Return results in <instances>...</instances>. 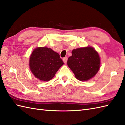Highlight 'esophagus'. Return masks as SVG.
I'll list each match as a JSON object with an SVG mask.
<instances>
[{"instance_id": "esophagus-1", "label": "esophagus", "mask_w": 125, "mask_h": 125, "mask_svg": "<svg viewBox=\"0 0 125 125\" xmlns=\"http://www.w3.org/2000/svg\"><path fill=\"white\" fill-rule=\"evenodd\" d=\"M67 60H68V58L67 57H65L63 58V62L64 63H67Z\"/></svg>"}]
</instances>
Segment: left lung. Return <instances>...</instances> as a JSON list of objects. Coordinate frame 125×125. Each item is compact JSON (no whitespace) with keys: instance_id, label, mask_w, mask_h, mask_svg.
Instances as JSON below:
<instances>
[{"instance_id":"obj_1","label":"left lung","mask_w":125,"mask_h":125,"mask_svg":"<svg viewBox=\"0 0 125 125\" xmlns=\"http://www.w3.org/2000/svg\"><path fill=\"white\" fill-rule=\"evenodd\" d=\"M67 64L78 80H89L99 71V55L92 47L73 49L72 56L68 58Z\"/></svg>"}]
</instances>
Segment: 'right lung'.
Wrapping results in <instances>:
<instances>
[{
    "label": "right lung",
    "instance_id": "obj_1",
    "mask_svg": "<svg viewBox=\"0 0 125 125\" xmlns=\"http://www.w3.org/2000/svg\"><path fill=\"white\" fill-rule=\"evenodd\" d=\"M64 63L57 52L47 47H38L31 54L29 65L33 75L42 81H49Z\"/></svg>",
    "mask_w": 125,
    "mask_h": 125
}]
</instances>
